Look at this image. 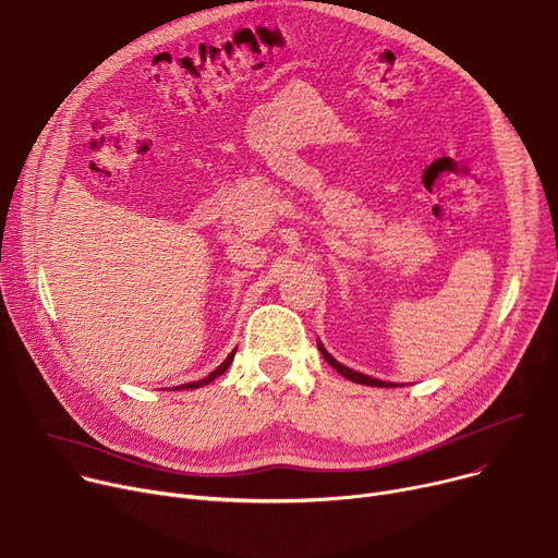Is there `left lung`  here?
<instances>
[{"label":"left lung","mask_w":558,"mask_h":558,"mask_svg":"<svg viewBox=\"0 0 558 558\" xmlns=\"http://www.w3.org/2000/svg\"><path fill=\"white\" fill-rule=\"evenodd\" d=\"M317 350L323 352V356H325V361L331 365V367H336V373H340L344 379H350V381H354V384H363V386H377V388H392V386H397V384H390V381H381V379H373V377H367V375H361V373H356V369H350V367H344L342 363H338L325 348H323V342L317 340Z\"/></svg>","instance_id":"left-lung-1"}]
</instances>
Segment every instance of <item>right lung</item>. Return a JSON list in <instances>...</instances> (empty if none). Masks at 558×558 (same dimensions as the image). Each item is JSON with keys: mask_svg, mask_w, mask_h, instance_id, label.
I'll return each instance as SVG.
<instances>
[{"mask_svg": "<svg viewBox=\"0 0 558 558\" xmlns=\"http://www.w3.org/2000/svg\"><path fill=\"white\" fill-rule=\"evenodd\" d=\"M233 354H235V350L214 369V373H210L206 379H199V381H193V384H183V386H177V390L179 388H185V390H191V388H199V386H206V384H210V381H214L216 377H220V375H225L227 373V369H229V365H231V361H233Z\"/></svg>", "mask_w": 558, "mask_h": 558, "instance_id": "obj_1", "label": "right lung"}]
</instances>
